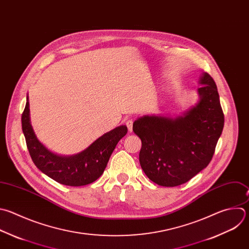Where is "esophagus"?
Instances as JSON below:
<instances>
[{
    "label": "esophagus",
    "instance_id": "34e87169",
    "mask_svg": "<svg viewBox=\"0 0 249 249\" xmlns=\"http://www.w3.org/2000/svg\"><path fill=\"white\" fill-rule=\"evenodd\" d=\"M126 126L128 127V130L129 132L131 133L133 131V120L132 119H129L126 121Z\"/></svg>",
    "mask_w": 249,
    "mask_h": 249
}]
</instances>
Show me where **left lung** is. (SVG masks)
I'll return each mask as SVG.
<instances>
[{"label": "left lung", "instance_id": "8db88e82", "mask_svg": "<svg viewBox=\"0 0 249 249\" xmlns=\"http://www.w3.org/2000/svg\"><path fill=\"white\" fill-rule=\"evenodd\" d=\"M198 84V101L181 115H143L133 124L142 140L141 167L159 186L187 183L207 167L214 154L224 114L213 78L203 72Z\"/></svg>", "mask_w": 249, "mask_h": 249}]
</instances>
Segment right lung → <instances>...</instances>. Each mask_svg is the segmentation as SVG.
I'll return each mask as SVG.
<instances>
[{"mask_svg": "<svg viewBox=\"0 0 249 249\" xmlns=\"http://www.w3.org/2000/svg\"><path fill=\"white\" fill-rule=\"evenodd\" d=\"M21 123L27 148L37 168L55 182L71 187L89 185L98 180L116 144L128 131L125 125H121L104 134L79 153L60 155L48 149L37 139L30 122L28 97Z\"/></svg>", "mask_w": 249, "mask_h": 249, "instance_id": "obj_1", "label": "right lung"}]
</instances>
